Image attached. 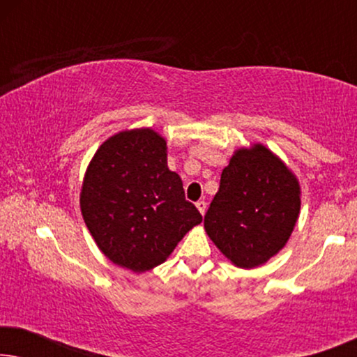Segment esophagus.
<instances>
[{"instance_id": "obj_1", "label": "esophagus", "mask_w": 357, "mask_h": 357, "mask_svg": "<svg viewBox=\"0 0 357 357\" xmlns=\"http://www.w3.org/2000/svg\"><path fill=\"white\" fill-rule=\"evenodd\" d=\"M197 208H198V211L202 213V216L204 213H206V202H204V199H199V202L197 203Z\"/></svg>"}]
</instances>
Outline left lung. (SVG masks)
I'll use <instances>...</instances> for the list:
<instances>
[{
  "label": "left lung",
  "mask_w": 357,
  "mask_h": 357,
  "mask_svg": "<svg viewBox=\"0 0 357 357\" xmlns=\"http://www.w3.org/2000/svg\"><path fill=\"white\" fill-rule=\"evenodd\" d=\"M301 213L292 170L260 143L237 149L204 216V231L232 265L252 270L282 250Z\"/></svg>",
  "instance_id": "left-lung-1"
}]
</instances>
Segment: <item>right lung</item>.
Here are the masks:
<instances>
[{
	"label": "right lung",
	"mask_w": 357,
	"mask_h": 357,
	"mask_svg": "<svg viewBox=\"0 0 357 357\" xmlns=\"http://www.w3.org/2000/svg\"><path fill=\"white\" fill-rule=\"evenodd\" d=\"M79 204L99 250L133 273L164 263L203 219L185 199L180 175L167 167L165 138L151 128L120 131L99 146Z\"/></svg>",
	"instance_id": "obj_1"
}]
</instances>
